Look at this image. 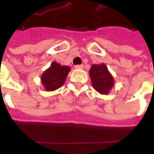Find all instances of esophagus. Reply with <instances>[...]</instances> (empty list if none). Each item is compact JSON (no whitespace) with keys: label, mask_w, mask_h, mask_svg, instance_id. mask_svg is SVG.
Returning <instances> with one entry per match:
<instances>
[{"label":"esophagus","mask_w":154,"mask_h":154,"mask_svg":"<svg viewBox=\"0 0 154 154\" xmlns=\"http://www.w3.org/2000/svg\"><path fill=\"white\" fill-rule=\"evenodd\" d=\"M75 68H77V69H82V68H83V65L82 64H81V65H76Z\"/></svg>","instance_id":"34e87169"}]
</instances>
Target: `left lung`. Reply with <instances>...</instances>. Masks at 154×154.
<instances>
[{
  "label": "left lung",
  "instance_id": "obj_1",
  "mask_svg": "<svg viewBox=\"0 0 154 154\" xmlns=\"http://www.w3.org/2000/svg\"><path fill=\"white\" fill-rule=\"evenodd\" d=\"M89 73L96 91L101 94H107L110 91L114 85V78L105 64H94L91 67Z\"/></svg>",
  "mask_w": 154,
  "mask_h": 154
}]
</instances>
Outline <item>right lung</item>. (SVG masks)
I'll list each match as a JSON object with an SVG mask.
<instances>
[{"label": "right lung", "instance_id": "obj_1", "mask_svg": "<svg viewBox=\"0 0 154 154\" xmlns=\"http://www.w3.org/2000/svg\"><path fill=\"white\" fill-rule=\"evenodd\" d=\"M70 71V67L67 66H61L59 63L54 62L51 64L50 67L44 72L41 81L48 91H54L63 85L67 74Z\"/></svg>", "mask_w": 154, "mask_h": 154}]
</instances>
